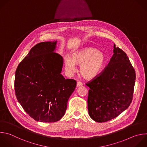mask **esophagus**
<instances>
[{
  "mask_svg": "<svg viewBox=\"0 0 147 147\" xmlns=\"http://www.w3.org/2000/svg\"><path fill=\"white\" fill-rule=\"evenodd\" d=\"M83 84H82V82H80V81H78L77 82V87H79V86H82Z\"/></svg>",
  "mask_w": 147,
  "mask_h": 147,
  "instance_id": "1",
  "label": "esophagus"
}]
</instances>
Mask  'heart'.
<instances>
[{"mask_svg":"<svg viewBox=\"0 0 147 147\" xmlns=\"http://www.w3.org/2000/svg\"><path fill=\"white\" fill-rule=\"evenodd\" d=\"M106 62V56L97 48L87 47L75 52L71 58L65 59V66L69 73L76 71V65H80L79 72L86 80H92L101 73Z\"/></svg>","mask_w":147,"mask_h":147,"instance_id":"obj_1","label":"heart"}]
</instances>
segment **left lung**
Returning a JSON list of instances; mask_svg holds the SVG:
<instances>
[{"label": "left lung", "instance_id": "8db88e82", "mask_svg": "<svg viewBox=\"0 0 147 147\" xmlns=\"http://www.w3.org/2000/svg\"><path fill=\"white\" fill-rule=\"evenodd\" d=\"M114 54L98 76L86 85L89 87L88 109L97 122L109 121L126 110L131 103L136 73L126 54L114 45Z\"/></svg>", "mask_w": 147, "mask_h": 147}]
</instances>
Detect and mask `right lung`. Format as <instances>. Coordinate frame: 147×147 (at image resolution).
Wrapping results in <instances>:
<instances>
[{"instance_id":"obj_1","label":"right lung","mask_w":147,"mask_h":147,"mask_svg":"<svg viewBox=\"0 0 147 147\" xmlns=\"http://www.w3.org/2000/svg\"><path fill=\"white\" fill-rule=\"evenodd\" d=\"M57 41L34 45L18 66L15 74L17 99L34 120L55 122L65 115L77 82L61 74L63 59L55 53Z\"/></svg>"}]
</instances>
